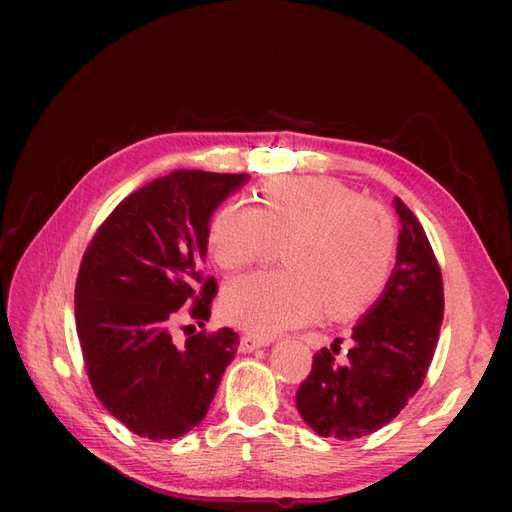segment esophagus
<instances>
[{"label":"esophagus","instance_id":"1","mask_svg":"<svg viewBox=\"0 0 512 512\" xmlns=\"http://www.w3.org/2000/svg\"><path fill=\"white\" fill-rule=\"evenodd\" d=\"M267 342L265 339H260V337H256V335H252V333H245L243 337H241V344H239V350L241 352H254V350H258V348H262L265 346Z\"/></svg>","mask_w":512,"mask_h":512}]
</instances>
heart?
<instances>
[{"label":"heart","mask_w":512,"mask_h":512,"mask_svg":"<svg viewBox=\"0 0 512 512\" xmlns=\"http://www.w3.org/2000/svg\"><path fill=\"white\" fill-rule=\"evenodd\" d=\"M286 241L288 271H256L224 288L226 318L254 335L299 327L324 305L331 316L361 312L389 280V213L329 177L273 179L260 188L258 207L232 200L209 224L213 258L228 271L269 258Z\"/></svg>","instance_id":"b5f03b06"}]
</instances>
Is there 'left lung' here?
Instances as JSON below:
<instances>
[{
	"instance_id": "obj_1",
	"label": "left lung",
	"mask_w": 512,
	"mask_h": 512,
	"mask_svg": "<svg viewBox=\"0 0 512 512\" xmlns=\"http://www.w3.org/2000/svg\"><path fill=\"white\" fill-rule=\"evenodd\" d=\"M395 211L401 230L389 284L354 324L346 359H335V344L322 348L297 391L299 414L322 438L356 440L393 421L421 389L438 346L444 316L438 260L404 200L395 198Z\"/></svg>"
}]
</instances>
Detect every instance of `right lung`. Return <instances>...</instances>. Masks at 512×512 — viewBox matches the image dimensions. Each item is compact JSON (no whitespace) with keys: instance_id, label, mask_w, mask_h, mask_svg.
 <instances>
[{"instance_id":"add662e5","label":"right lung","mask_w":512,"mask_h":512,"mask_svg":"<svg viewBox=\"0 0 512 512\" xmlns=\"http://www.w3.org/2000/svg\"><path fill=\"white\" fill-rule=\"evenodd\" d=\"M247 175L175 170L132 192L83 256L74 288L76 333L96 397L136 436L173 440L203 421L239 333L170 327L190 305L203 324L218 292L205 277L209 222Z\"/></svg>"}]
</instances>
